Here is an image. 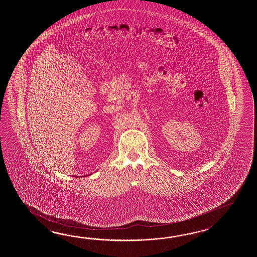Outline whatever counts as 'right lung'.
<instances>
[{"mask_svg":"<svg viewBox=\"0 0 257 257\" xmlns=\"http://www.w3.org/2000/svg\"><path fill=\"white\" fill-rule=\"evenodd\" d=\"M76 177H80V176H77V175H76Z\"/></svg>","mask_w":257,"mask_h":257,"instance_id":"1","label":"right lung"}]
</instances>
